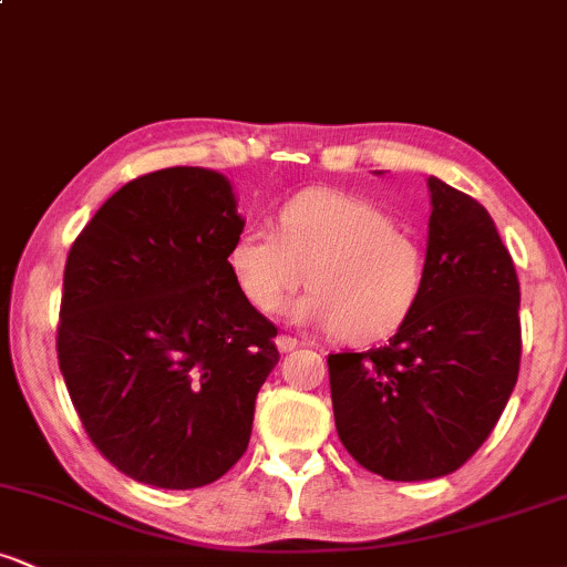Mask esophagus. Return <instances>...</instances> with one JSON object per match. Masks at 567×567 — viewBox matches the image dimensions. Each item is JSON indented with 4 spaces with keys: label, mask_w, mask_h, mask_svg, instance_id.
<instances>
[{
    "label": "esophagus",
    "mask_w": 567,
    "mask_h": 567,
    "mask_svg": "<svg viewBox=\"0 0 567 567\" xmlns=\"http://www.w3.org/2000/svg\"><path fill=\"white\" fill-rule=\"evenodd\" d=\"M296 347H298V341L292 336H279L277 338V349L282 351V354H288V351H292Z\"/></svg>",
    "instance_id": "1"
}]
</instances>
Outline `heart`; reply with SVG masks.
Returning <instances> with one entry per match:
<instances>
[{
  "mask_svg": "<svg viewBox=\"0 0 567 567\" xmlns=\"http://www.w3.org/2000/svg\"><path fill=\"white\" fill-rule=\"evenodd\" d=\"M226 264L261 315H275L306 275L311 290L288 306V317L333 328L349 343L392 336L419 303L426 277L413 234L373 202L330 188H309L285 202L277 231L258 224L239 229Z\"/></svg>",
  "mask_w": 567,
  "mask_h": 567,
  "instance_id": "heart-1",
  "label": "heart"
}]
</instances>
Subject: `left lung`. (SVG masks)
Wrapping results in <instances>:
<instances>
[{
    "instance_id": "left-lung-1",
    "label": "left lung",
    "mask_w": 567,
    "mask_h": 567,
    "mask_svg": "<svg viewBox=\"0 0 567 567\" xmlns=\"http://www.w3.org/2000/svg\"><path fill=\"white\" fill-rule=\"evenodd\" d=\"M426 277L383 347L328 357L338 437L396 483L445 477L487 440L519 373V282L491 213L429 175Z\"/></svg>"
}]
</instances>
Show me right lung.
I'll list each match as a JSON object with an SVG mask.
<instances>
[{"label": "right lung", "mask_w": 567, "mask_h": 567, "mask_svg": "<svg viewBox=\"0 0 567 567\" xmlns=\"http://www.w3.org/2000/svg\"><path fill=\"white\" fill-rule=\"evenodd\" d=\"M239 229L226 175L167 167L112 194L71 245L58 365L87 437L138 483L210 485L247 451L279 351L226 264Z\"/></svg>", "instance_id": "right-lung-1"}]
</instances>
